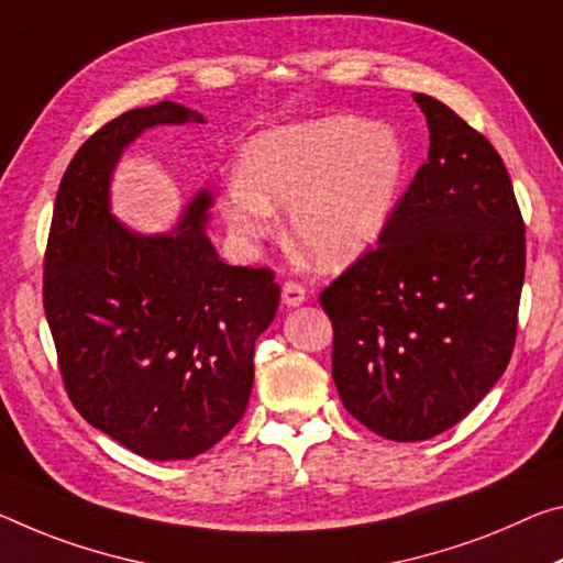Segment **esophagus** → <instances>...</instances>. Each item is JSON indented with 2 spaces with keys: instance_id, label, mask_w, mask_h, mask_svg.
Segmentation results:
<instances>
[{
  "instance_id": "34e87169",
  "label": "esophagus",
  "mask_w": 563,
  "mask_h": 563,
  "mask_svg": "<svg viewBox=\"0 0 563 563\" xmlns=\"http://www.w3.org/2000/svg\"><path fill=\"white\" fill-rule=\"evenodd\" d=\"M306 288H302V285L298 283V280H288L283 285V302L288 308H298V306H302V302H306Z\"/></svg>"
}]
</instances>
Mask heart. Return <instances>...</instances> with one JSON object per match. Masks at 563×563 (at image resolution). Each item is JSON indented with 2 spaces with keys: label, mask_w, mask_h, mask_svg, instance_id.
Listing matches in <instances>:
<instances>
[{
  "label": "heart",
  "mask_w": 563,
  "mask_h": 563,
  "mask_svg": "<svg viewBox=\"0 0 563 563\" xmlns=\"http://www.w3.org/2000/svg\"><path fill=\"white\" fill-rule=\"evenodd\" d=\"M400 175L404 147L383 124L347 114L280 124L245 145L222 212L238 235L257 240L278 225L275 208L290 205V243L320 267H343L380 238Z\"/></svg>",
  "instance_id": "obj_1"
}]
</instances>
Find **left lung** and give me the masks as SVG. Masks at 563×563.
<instances>
[{
    "mask_svg": "<svg viewBox=\"0 0 563 563\" xmlns=\"http://www.w3.org/2000/svg\"><path fill=\"white\" fill-rule=\"evenodd\" d=\"M413 100L431 132L428 159L378 245L320 292L338 396L390 441L449 431L504 376L526 271L501 155L435 97Z\"/></svg>",
    "mask_w": 563,
    "mask_h": 563,
    "instance_id": "obj_1",
    "label": "left lung"
}]
</instances>
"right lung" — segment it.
Masks as SVG:
<instances>
[{"mask_svg": "<svg viewBox=\"0 0 563 563\" xmlns=\"http://www.w3.org/2000/svg\"><path fill=\"white\" fill-rule=\"evenodd\" d=\"M185 122L205 120L157 102L97 130L62 177L44 253V313L69 400L150 461L200 456L233 431L253 390L255 341L280 302L271 267L220 261L205 190L169 235L112 218L122 150L142 130Z\"/></svg>", "mask_w": 563, "mask_h": 563, "instance_id": "obj_1", "label": "right lung"}]
</instances>
